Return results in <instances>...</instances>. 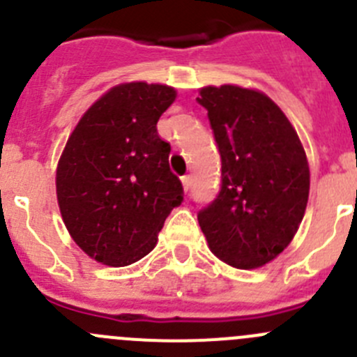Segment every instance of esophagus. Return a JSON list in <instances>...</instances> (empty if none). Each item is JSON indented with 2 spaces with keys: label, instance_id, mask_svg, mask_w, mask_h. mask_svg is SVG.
Returning <instances> with one entry per match:
<instances>
[{
  "label": "esophagus",
  "instance_id": "esophagus-1",
  "mask_svg": "<svg viewBox=\"0 0 357 357\" xmlns=\"http://www.w3.org/2000/svg\"><path fill=\"white\" fill-rule=\"evenodd\" d=\"M181 183H183V188H185V192H188L190 186H192V176H183Z\"/></svg>",
  "mask_w": 357,
  "mask_h": 357
}]
</instances>
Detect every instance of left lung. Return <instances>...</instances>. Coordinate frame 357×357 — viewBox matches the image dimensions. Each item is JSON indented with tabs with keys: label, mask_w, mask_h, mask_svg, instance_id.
<instances>
[{
	"label": "left lung",
	"mask_w": 357,
	"mask_h": 357,
	"mask_svg": "<svg viewBox=\"0 0 357 357\" xmlns=\"http://www.w3.org/2000/svg\"><path fill=\"white\" fill-rule=\"evenodd\" d=\"M221 157V190L199 211L209 249L235 268H258L295 237L309 200L310 171L300 137L263 92L204 86Z\"/></svg>",
	"instance_id": "1"
}]
</instances>
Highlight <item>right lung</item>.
<instances>
[{
  "label": "right lung",
  "instance_id": "right-lung-1",
  "mask_svg": "<svg viewBox=\"0 0 357 357\" xmlns=\"http://www.w3.org/2000/svg\"><path fill=\"white\" fill-rule=\"evenodd\" d=\"M174 99V89L160 83L113 86L66 143L55 176L59 209L73 241L96 261L126 266L146 256L183 202L171 144L157 132Z\"/></svg>",
  "mask_w": 357,
  "mask_h": 357
}]
</instances>
